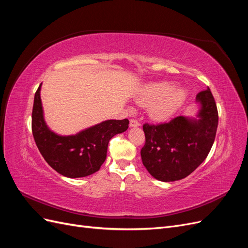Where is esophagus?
Returning <instances> with one entry per match:
<instances>
[{"instance_id":"34e87169","label":"esophagus","mask_w":248,"mask_h":248,"mask_svg":"<svg viewBox=\"0 0 248 248\" xmlns=\"http://www.w3.org/2000/svg\"><path fill=\"white\" fill-rule=\"evenodd\" d=\"M129 126H130V127H139V126H140V123L137 121V120L131 119L130 122H129Z\"/></svg>"}]
</instances>
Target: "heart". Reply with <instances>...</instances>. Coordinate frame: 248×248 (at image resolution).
Segmentation results:
<instances>
[{"label": "heart", "mask_w": 248, "mask_h": 248, "mask_svg": "<svg viewBox=\"0 0 248 248\" xmlns=\"http://www.w3.org/2000/svg\"><path fill=\"white\" fill-rule=\"evenodd\" d=\"M186 90L169 82H148L142 86L134 97V101L141 108H149V116L155 121H166L182 107L186 99Z\"/></svg>", "instance_id": "obj_1"}]
</instances>
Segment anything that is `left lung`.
Segmentation results:
<instances>
[{
  "label": "left lung",
  "instance_id": "left-lung-1",
  "mask_svg": "<svg viewBox=\"0 0 248 248\" xmlns=\"http://www.w3.org/2000/svg\"><path fill=\"white\" fill-rule=\"evenodd\" d=\"M196 117L179 116L170 122L145 124L146 144L140 156L150 175L162 182L181 180L206 159L215 140L218 112L207 88L197 95Z\"/></svg>",
  "mask_w": 248,
  "mask_h": 248
}]
</instances>
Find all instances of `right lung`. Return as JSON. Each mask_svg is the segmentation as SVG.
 <instances>
[{"mask_svg": "<svg viewBox=\"0 0 248 248\" xmlns=\"http://www.w3.org/2000/svg\"><path fill=\"white\" fill-rule=\"evenodd\" d=\"M42 85V84H41ZM39 86L32 111L33 137L49 166L67 178H81L99 170L107 158L109 140L128 129L129 121L107 120L71 136L52 131L44 120Z\"/></svg>", "mask_w": 248, "mask_h": 248, "instance_id": "add662e5", "label": "right lung"}]
</instances>
